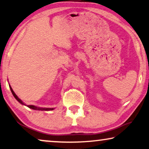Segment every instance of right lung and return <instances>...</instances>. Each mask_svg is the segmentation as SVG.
Masks as SVG:
<instances>
[{"label":"right lung","mask_w":149,"mask_h":149,"mask_svg":"<svg viewBox=\"0 0 149 149\" xmlns=\"http://www.w3.org/2000/svg\"><path fill=\"white\" fill-rule=\"evenodd\" d=\"M9 87H10V91H11V92H12V93H13V96L15 97V98L16 99V100L19 101V103H21V104H23V105H26L22 101H21L20 99H19L18 97L17 96V95L15 93V92L13 91V90L12 89V88H11V87H10V85H9ZM27 106L28 107H29V108H31V109H35V110H41V111H49V110H53L54 109V108H45V107H36V106H34V105H27Z\"/></svg>","instance_id":"add662e5"}]
</instances>
